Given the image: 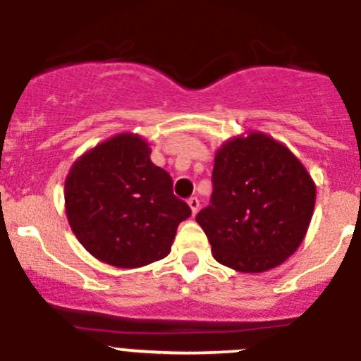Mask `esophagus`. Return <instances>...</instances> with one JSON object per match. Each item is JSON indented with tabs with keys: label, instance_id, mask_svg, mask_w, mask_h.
Segmentation results:
<instances>
[{
	"label": "esophagus",
	"instance_id": "obj_1",
	"mask_svg": "<svg viewBox=\"0 0 361 361\" xmlns=\"http://www.w3.org/2000/svg\"><path fill=\"white\" fill-rule=\"evenodd\" d=\"M188 206H190V209H192V215H195V213L199 212V199L195 197H190L188 199Z\"/></svg>",
	"mask_w": 361,
	"mask_h": 361
}]
</instances>
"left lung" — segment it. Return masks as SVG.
<instances>
[{
    "mask_svg": "<svg viewBox=\"0 0 361 361\" xmlns=\"http://www.w3.org/2000/svg\"><path fill=\"white\" fill-rule=\"evenodd\" d=\"M209 204L195 220L213 257L241 274L277 268L302 245L316 185L288 146L262 132L224 142L215 155Z\"/></svg>",
    "mask_w": 361,
    "mask_h": 361,
    "instance_id": "left-lung-1",
    "label": "left lung"
}]
</instances>
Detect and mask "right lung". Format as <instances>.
Listing matches in <instances>:
<instances>
[{"label": "right lung", "instance_id": "add662e5", "mask_svg": "<svg viewBox=\"0 0 361 361\" xmlns=\"http://www.w3.org/2000/svg\"><path fill=\"white\" fill-rule=\"evenodd\" d=\"M137 134H118L73 162L65 180L66 219L93 257L139 268L171 252L190 208L173 194V180L149 159Z\"/></svg>", "mask_w": 361, "mask_h": 361}]
</instances>
